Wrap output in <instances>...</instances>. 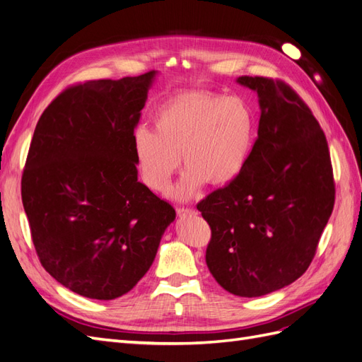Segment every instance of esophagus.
Listing matches in <instances>:
<instances>
[{"instance_id":"esophagus-1","label":"esophagus","mask_w":362,"mask_h":362,"mask_svg":"<svg viewBox=\"0 0 362 362\" xmlns=\"http://www.w3.org/2000/svg\"><path fill=\"white\" fill-rule=\"evenodd\" d=\"M177 213H178V216H180V217H185V216H192V214H194L196 211H194V210H192V208L178 206V208H177Z\"/></svg>"}]
</instances>
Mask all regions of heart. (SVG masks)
Segmentation results:
<instances>
[{
    "mask_svg": "<svg viewBox=\"0 0 362 362\" xmlns=\"http://www.w3.org/2000/svg\"><path fill=\"white\" fill-rule=\"evenodd\" d=\"M152 124L154 131L139 127L133 136L141 180L151 190L163 192L182 160L185 172L170 190L180 201L192 198L205 182H231L246 164L254 136V117L242 98L205 92L170 96Z\"/></svg>",
    "mask_w": 362,
    "mask_h": 362,
    "instance_id": "heart-1",
    "label": "heart"
}]
</instances>
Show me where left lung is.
Wrapping results in <instances>:
<instances>
[{"label":"left lung","instance_id":"1","mask_svg":"<svg viewBox=\"0 0 362 362\" xmlns=\"http://www.w3.org/2000/svg\"><path fill=\"white\" fill-rule=\"evenodd\" d=\"M259 103L258 137L242 172L198 204L211 228L205 261L226 291L258 298L310 267L335 201L329 149L288 84L238 76Z\"/></svg>","mask_w":362,"mask_h":362}]
</instances>
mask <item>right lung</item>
I'll list each match as a JSON object with an SVG mask.
<instances>
[{
	"label": "right lung",
	"instance_id": "1",
	"mask_svg": "<svg viewBox=\"0 0 362 362\" xmlns=\"http://www.w3.org/2000/svg\"><path fill=\"white\" fill-rule=\"evenodd\" d=\"M156 74L68 87L31 139L21 193L33 245L43 269L84 298L128 293L175 221L137 181L133 136Z\"/></svg>",
	"mask_w": 362,
	"mask_h": 362
}]
</instances>
